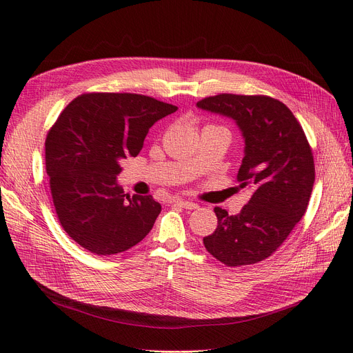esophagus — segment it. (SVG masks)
Segmentation results:
<instances>
[{
  "label": "esophagus",
  "instance_id": "obj_1",
  "mask_svg": "<svg viewBox=\"0 0 353 353\" xmlns=\"http://www.w3.org/2000/svg\"><path fill=\"white\" fill-rule=\"evenodd\" d=\"M173 203L179 205L180 208H185V210H189V211L196 210V208H198V203L189 202V201H181V199H176V201H173Z\"/></svg>",
  "mask_w": 353,
  "mask_h": 353
}]
</instances>
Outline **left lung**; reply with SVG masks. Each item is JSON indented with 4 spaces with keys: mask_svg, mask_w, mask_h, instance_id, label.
Segmentation results:
<instances>
[{
    "mask_svg": "<svg viewBox=\"0 0 353 353\" xmlns=\"http://www.w3.org/2000/svg\"><path fill=\"white\" fill-rule=\"evenodd\" d=\"M196 106L236 121L245 143L237 180L253 193L237 215L215 208L218 225L203 239L205 249L230 268L262 262L279 249L310 202L316 170L303 126L269 96L223 93Z\"/></svg>",
    "mask_w": 353,
    "mask_h": 353,
    "instance_id": "obj_1",
    "label": "left lung"
}]
</instances>
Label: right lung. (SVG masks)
Listing matches in <instances>:
<instances>
[{
    "label": "right lung",
    "instance_id": "obj_1",
    "mask_svg": "<svg viewBox=\"0 0 353 353\" xmlns=\"http://www.w3.org/2000/svg\"><path fill=\"white\" fill-rule=\"evenodd\" d=\"M176 110L134 93H87L62 110L48 132L45 161L59 224L77 244L110 256L145 239L161 205L151 194L130 198L116 176L150 128Z\"/></svg>",
    "mask_w": 353,
    "mask_h": 353
}]
</instances>
